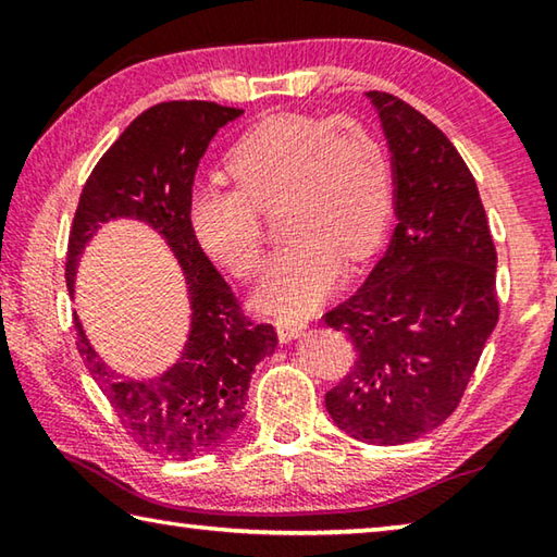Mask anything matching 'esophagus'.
Here are the masks:
<instances>
[{"label": "esophagus", "mask_w": 557, "mask_h": 557, "mask_svg": "<svg viewBox=\"0 0 557 557\" xmlns=\"http://www.w3.org/2000/svg\"><path fill=\"white\" fill-rule=\"evenodd\" d=\"M275 326H277V336H280L282 344L292 342V338L299 336L307 329V324L301 322V319H292V317H280Z\"/></svg>", "instance_id": "obj_1"}]
</instances>
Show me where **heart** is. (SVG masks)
I'll return each mask as SVG.
<instances>
[{"label": "heart", "instance_id": "1", "mask_svg": "<svg viewBox=\"0 0 557 557\" xmlns=\"http://www.w3.org/2000/svg\"><path fill=\"white\" fill-rule=\"evenodd\" d=\"M235 186L188 199L196 243L248 280L265 258L262 215L280 209L287 245L270 262L258 301L272 314L312 312L348 265L371 258L393 211V169L373 129L356 117L285 112L258 122L225 154Z\"/></svg>", "mask_w": 557, "mask_h": 557}]
</instances>
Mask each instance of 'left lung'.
I'll use <instances>...</instances> for the list:
<instances>
[{"mask_svg":"<svg viewBox=\"0 0 557 557\" xmlns=\"http://www.w3.org/2000/svg\"><path fill=\"white\" fill-rule=\"evenodd\" d=\"M369 98L393 149L398 225L363 287L322 317L356 348L324 400L346 435L405 445L440 428L474 375L498 322L496 248L445 132L398 96Z\"/></svg>","mask_w":557,"mask_h":557,"instance_id":"left-lung-1","label":"left lung"}]
</instances>
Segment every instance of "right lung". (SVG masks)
<instances>
[{
  "label": "right lung",
  "instance_id": "right-lung-1",
  "mask_svg": "<svg viewBox=\"0 0 557 557\" xmlns=\"http://www.w3.org/2000/svg\"><path fill=\"white\" fill-rule=\"evenodd\" d=\"M240 112L209 100H169L145 110L100 157L73 215L65 252L69 289L90 235L120 215L154 225L186 272L191 336L182 361L162 379H120L96 356L73 317L78 351L122 430L157 457L191 459L221 447L245 418L250 373L277 346L275 329L245 314L188 225L199 159L215 132Z\"/></svg>",
  "mask_w": 557,
  "mask_h": 557
}]
</instances>
